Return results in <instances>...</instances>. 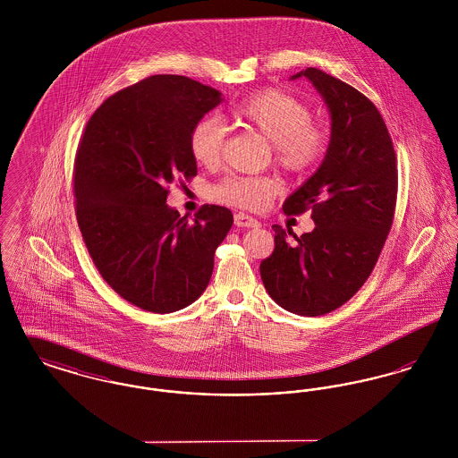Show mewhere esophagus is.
Segmentation results:
<instances>
[{
	"label": "esophagus",
	"instance_id": "esophagus-1",
	"mask_svg": "<svg viewBox=\"0 0 458 458\" xmlns=\"http://www.w3.org/2000/svg\"><path fill=\"white\" fill-rule=\"evenodd\" d=\"M235 225L240 228H258L261 223L258 219L245 215V213H237L235 215Z\"/></svg>",
	"mask_w": 458,
	"mask_h": 458
}]
</instances>
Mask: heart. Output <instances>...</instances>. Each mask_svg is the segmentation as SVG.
Segmentation results:
<instances>
[{"label": "heart", "mask_w": 458, "mask_h": 458, "mask_svg": "<svg viewBox=\"0 0 458 458\" xmlns=\"http://www.w3.org/2000/svg\"><path fill=\"white\" fill-rule=\"evenodd\" d=\"M235 116L259 131L275 146L276 163L292 174H304L327 151V131L312 125V109L302 99L280 89H262L245 98ZM225 125L218 116L199 120L189 135L191 154L199 165L216 168L223 157ZM278 194V182L269 176H226L213 197L243 209L259 211Z\"/></svg>", "instance_id": "b5f03b06"}]
</instances>
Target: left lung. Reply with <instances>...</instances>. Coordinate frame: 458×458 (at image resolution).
<instances>
[{
	"instance_id": "obj_1",
	"label": "left lung",
	"mask_w": 458,
	"mask_h": 458,
	"mask_svg": "<svg viewBox=\"0 0 458 458\" xmlns=\"http://www.w3.org/2000/svg\"><path fill=\"white\" fill-rule=\"evenodd\" d=\"M301 77L323 98L331 133L323 163L284 211L310 209L316 226L297 237L273 225L275 250L259 269L276 304L314 318L345 304L369 278L392 228L398 174L385 120L364 94L318 68L290 79Z\"/></svg>"
}]
</instances>
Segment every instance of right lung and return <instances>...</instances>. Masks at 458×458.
<instances>
[{
    "label": "right lung",
    "instance_id": "obj_1",
    "mask_svg": "<svg viewBox=\"0 0 458 458\" xmlns=\"http://www.w3.org/2000/svg\"><path fill=\"white\" fill-rule=\"evenodd\" d=\"M223 101L182 75H153L108 98L89 118L73 170L77 221L106 284L156 314L196 302L211 280L232 211L196 218L166 204L168 185L197 174L189 135Z\"/></svg>",
    "mask_w": 458,
    "mask_h": 458
}]
</instances>
